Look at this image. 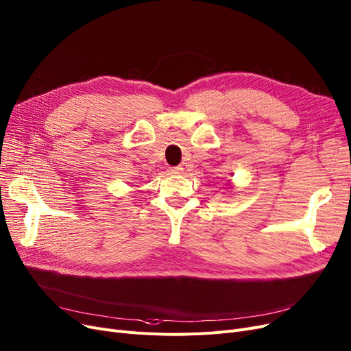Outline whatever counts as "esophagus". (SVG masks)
I'll return each instance as SVG.
<instances>
[{
  "label": "esophagus",
  "instance_id": "34e87169",
  "mask_svg": "<svg viewBox=\"0 0 351 351\" xmlns=\"http://www.w3.org/2000/svg\"><path fill=\"white\" fill-rule=\"evenodd\" d=\"M183 171H184V168L181 167V165H177V167H173V168H170V174H174V176H180V174H183Z\"/></svg>",
  "mask_w": 351,
  "mask_h": 351
}]
</instances>
